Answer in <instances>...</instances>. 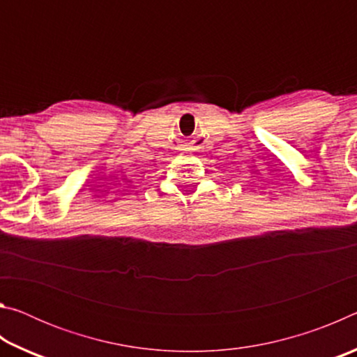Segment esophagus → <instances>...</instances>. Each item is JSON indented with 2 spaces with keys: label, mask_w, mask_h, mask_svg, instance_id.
I'll return each mask as SVG.
<instances>
[{
  "label": "esophagus",
  "mask_w": 357,
  "mask_h": 357,
  "mask_svg": "<svg viewBox=\"0 0 357 357\" xmlns=\"http://www.w3.org/2000/svg\"><path fill=\"white\" fill-rule=\"evenodd\" d=\"M190 144H192V143H187V144H185V146H190ZM185 149H189V148H185Z\"/></svg>",
  "instance_id": "obj_1"
}]
</instances>
